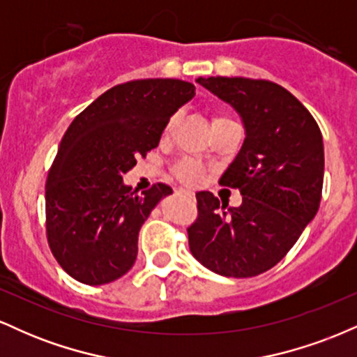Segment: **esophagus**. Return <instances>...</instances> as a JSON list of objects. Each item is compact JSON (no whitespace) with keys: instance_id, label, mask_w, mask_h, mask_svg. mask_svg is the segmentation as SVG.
<instances>
[{"instance_id":"1","label":"esophagus","mask_w":357,"mask_h":357,"mask_svg":"<svg viewBox=\"0 0 357 357\" xmlns=\"http://www.w3.org/2000/svg\"><path fill=\"white\" fill-rule=\"evenodd\" d=\"M183 191V190H181ZM184 192V195H188V196H191V198H195V195H192V192L191 191H183Z\"/></svg>"}]
</instances>
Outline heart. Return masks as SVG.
<instances>
[{
  "mask_svg": "<svg viewBox=\"0 0 357 357\" xmlns=\"http://www.w3.org/2000/svg\"><path fill=\"white\" fill-rule=\"evenodd\" d=\"M225 119H230L223 114H216L213 116V122H218V121H225ZM176 178L184 184H190V186H196L204 179V171L202 169V166L198 162L191 161V159H186V161H181L174 169Z\"/></svg>",
  "mask_w": 357,
  "mask_h": 357,
  "instance_id": "1",
  "label": "heart"
}]
</instances>
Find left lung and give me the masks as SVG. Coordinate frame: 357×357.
<instances>
[{
    "label": "left lung",
    "mask_w": 357,
    "mask_h": 357,
    "mask_svg": "<svg viewBox=\"0 0 357 357\" xmlns=\"http://www.w3.org/2000/svg\"><path fill=\"white\" fill-rule=\"evenodd\" d=\"M198 84L238 110L247 137L221 186L241 192L238 208L196 192L190 248L225 277H255L275 267L314 218L322 198L324 142L312 114L270 80L208 77Z\"/></svg>",
    "instance_id": "left-lung-1"
}]
</instances>
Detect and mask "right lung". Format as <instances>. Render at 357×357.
<instances>
[{"label": "right lung", "instance_id": "add662e5", "mask_svg": "<svg viewBox=\"0 0 357 357\" xmlns=\"http://www.w3.org/2000/svg\"><path fill=\"white\" fill-rule=\"evenodd\" d=\"M195 89L176 79L127 82L102 93L68 126L45 184V228L53 257L72 278L104 285L134 265L142 223L173 190L155 183L139 196L122 176L158 147Z\"/></svg>", "mask_w": 357, "mask_h": 357}]
</instances>
